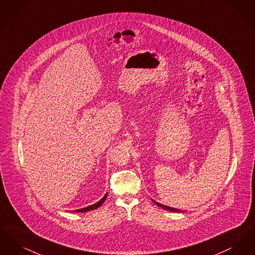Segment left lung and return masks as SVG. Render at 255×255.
Returning a JSON list of instances; mask_svg holds the SVG:
<instances>
[{
  "instance_id": "left-lung-1",
  "label": "left lung",
  "mask_w": 255,
  "mask_h": 255,
  "mask_svg": "<svg viewBox=\"0 0 255 255\" xmlns=\"http://www.w3.org/2000/svg\"><path fill=\"white\" fill-rule=\"evenodd\" d=\"M154 203L157 206H159V207H161V208H163L165 210H169L171 212H182L181 209H177V208H173V207H170V206H164V205H161V204H159L158 202H155V201H154Z\"/></svg>"
}]
</instances>
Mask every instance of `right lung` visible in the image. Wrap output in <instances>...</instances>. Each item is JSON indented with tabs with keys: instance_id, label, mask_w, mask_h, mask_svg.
<instances>
[{
	"instance_id": "add662e5",
	"label": "right lung",
	"mask_w": 255,
	"mask_h": 255,
	"mask_svg": "<svg viewBox=\"0 0 255 255\" xmlns=\"http://www.w3.org/2000/svg\"><path fill=\"white\" fill-rule=\"evenodd\" d=\"M106 198H107V193L104 195V197L100 200V201H98L97 203L96 204H94V205H92V206H87V207H84V208H81V209H77V210H74V212H87V211H90V210H94V209H96V208H98L99 206H101L104 202H105V200H106Z\"/></svg>"
}]
</instances>
